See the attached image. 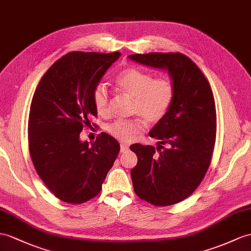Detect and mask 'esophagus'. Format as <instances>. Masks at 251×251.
<instances>
[{"mask_svg":"<svg viewBox=\"0 0 251 251\" xmlns=\"http://www.w3.org/2000/svg\"><path fill=\"white\" fill-rule=\"evenodd\" d=\"M127 150H129V146L126 145V144H121L120 151L122 152V153H124V152H126V151H127Z\"/></svg>","mask_w":251,"mask_h":251,"instance_id":"1","label":"esophagus"}]
</instances>
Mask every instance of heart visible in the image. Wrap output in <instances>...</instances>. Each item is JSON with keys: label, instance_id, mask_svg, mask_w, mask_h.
Segmentation results:
<instances>
[{"label": "heart", "instance_id": "heart-1", "mask_svg": "<svg viewBox=\"0 0 251 251\" xmlns=\"http://www.w3.org/2000/svg\"><path fill=\"white\" fill-rule=\"evenodd\" d=\"M115 84L122 93L133 98L132 113L140 116L149 124H157L164 119L174 102L175 87L169 78H154L151 73L134 67L120 72ZM93 102L100 115L108 113L109 95L103 85L95 88ZM106 130L116 139L129 143L142 133L144 122L140 118L119 119L107 126Z\"/></svg>", "mask_w": 251, "mask_h": 251}]
</instances>
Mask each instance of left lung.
Masks as SVG:
<instances>
[{
    "label": "left lung",
    "instance_id": "obj_1",
    "mask_svg": "<svg viewBox=\"0 0 251 251\" xmlns=\"http://www.w3.org/2000/svg\"><path fill=\"white\" fill-rule=\"evenodd\" d=\"M134 62L168 70L175 98L165 118L149 132L157 147L134 144V192L156 206L173 205L195 192L209 169L216 140V108L210 83L182 53L132 54Z\"/></svg>",
    "mask_w": 251,
    "mask_h": 251
}]
</instances>
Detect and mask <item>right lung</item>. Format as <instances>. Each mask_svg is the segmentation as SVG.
I'll return each mask as SVG.
<instances>
[{
	"instance_id": "add662e5",
	"label": "right lung",
	"mask_w": 251,
	"mask_h": 251,
	"mask_svg": "<svg viewBox=\"0 0 251 251\" xmlns=\"http://www.w3.org/2000/svg\"><path fill=\"white\" fill-rule=\"evenodd\" d=\"M120 52H70L41 77L30 103L28 148L34 167L55 197L79 204L100 193L120 151L101 133L91 146L79 140L97 116L93 93Z\"/></svg>"
}]
</instances>
